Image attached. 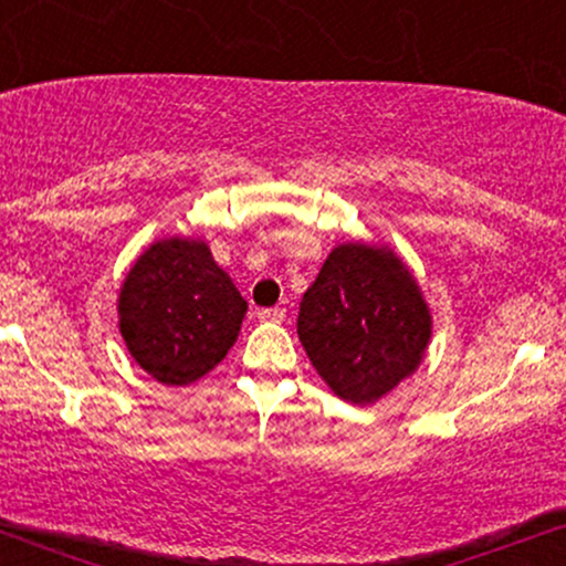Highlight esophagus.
I'll list each match as a JSON object with an SVG mask.
<instances>
[{
  "label": "esophagus",
  "instance_id": "1",
  "mask_svg": "<svg viewBox=\"0 0 566 566\" xmlns=\"http://www.w3.org/2000/svg\"><path fill=\"white\" fill-rule=\"evenodd\" d=\"M284 316H287V311L279 308V305H274V308H258V319L261 322H284Z\"/></svg>",
  "mask_w": 566,
  "mask_h": 566
}]
</instances>
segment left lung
Masks as SVG:
<instances>
[{"mask_svg":"<svg viewBox=\"0 0 566 566\" xmlns=\"http://www.w3.org/2000/svg\"><path fill=\"white\" fill-rule=\"evenodd\" d=\"M297 335L340 399L373 405L420 365L431 314L394 252L340 244L305 290Z\"/></svg>","mask_w":566,"mask_h":566,"instance_id":"8db88e82","label":"left lung"}]
</instances>
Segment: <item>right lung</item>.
Wrapping results in <instances>:
<instances>
[{"label": "right lung", "instance_id": "add662e5", "mask_svg": "<svg viewBox=\"0 0 566 566\" xmlns=\"http://www.w3.org/2000/svg\"><path fill=\"white\" fill-rule=\"evenodd\" d=\"M247 303L197 239H165L129 269L119 295V329L151 378L186 386L229 354Z\"/></svg>", "mask_w": 566, "mask_h": 566}]
</instances>
